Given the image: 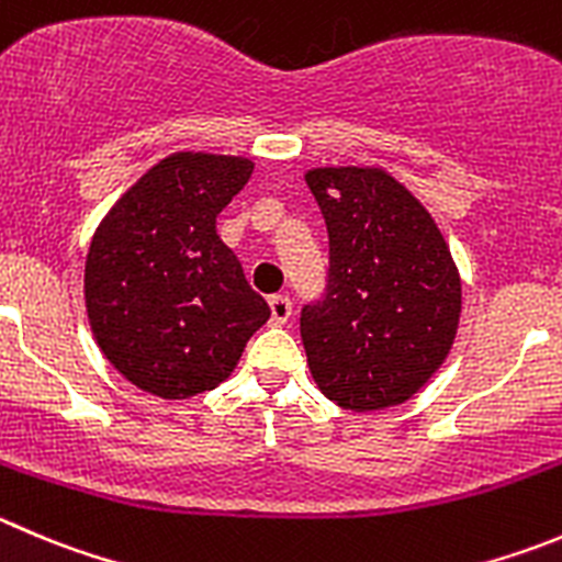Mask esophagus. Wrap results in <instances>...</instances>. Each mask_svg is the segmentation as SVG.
Masks as SVG:
<instances>
[{
    "label": "esophagus",
    "instance_id": "1",
    "mask_svg": "<svg viewBox=\"0 0 562 562\" xmlns=\"http://www.w3.org/2000/svg\"><path fill=\"white\" fill-rule=\"evenodd\" d=\"M269 307H271V324H274V327H282V324L291 318V311H293L291 299L282 296V293H277V296L269 299Z\"/></svg>",
    "mask_w": 562,
    "mask_h": 562
}]
</instances>
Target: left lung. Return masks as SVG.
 Returning a JSON list of instances; mask_svg holds the SVG:
<instances>
[{
	"label": "left lung",
	"mask_w": 562,
	"mask_h": 562,
	"mask_svg": "<svg viewBox=\"0 0 562 562\" xmlns=\"http://www.w3.org/2000/svg\"><path fill=\"white\" fill-rule=\"evenodd\" d=\"M305 180L329 235L327 288L299 318L313 380L346 411L402 405L447 360L458 333L452 251L387 171L344 166Z\"/></svg>",
	"instance_id": "8db88e82"
}]
</instances>
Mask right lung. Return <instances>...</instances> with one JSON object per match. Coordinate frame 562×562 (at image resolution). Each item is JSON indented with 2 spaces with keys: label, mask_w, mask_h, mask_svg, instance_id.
<instances>
[{
  "label": "right lung",
  "mask_w": 562,
  "mask_h": 562,
  "mask_svg": "<svg viewBox=\"0 0 562 562\" xmlns=\"http://www.w3.org/2000/svg\"><path fill=\"white\" fill-rule=\"evenodd\" d=\"M246 157L177 151L151 166L99 224L86 307L104 358L140 391L188 400L238 366L269 322L216 216L249 182Z\"/></svg>",
  "instance_id": "obj_1"
}]
</instances>
